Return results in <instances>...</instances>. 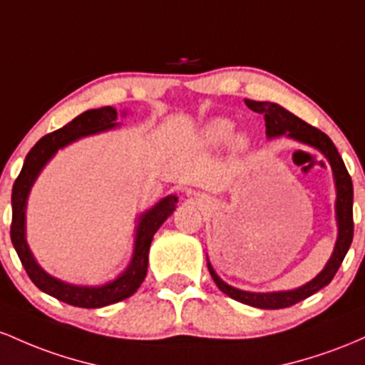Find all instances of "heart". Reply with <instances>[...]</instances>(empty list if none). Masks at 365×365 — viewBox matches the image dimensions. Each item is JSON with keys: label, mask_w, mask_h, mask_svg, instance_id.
Wrapping results in <instances>:
<instances>
[{"label": "heart", "mask_w": 365, "mask_h": 365, "mask_svg": "<svg viewBox=\"0 0 365 365\" xmlns=\"http://www.w3.org/2000/svg\"><path fill=\"white\" fill-rule=\"evenodd\" d=\"M232 130H235V124H232L229 118L217 117L205 125L202 139L207 146H214V148H217V146L224 145V143H227L229 139H231ZM235 143L236 146H240V148L241 146H245V139L241 136H237L235 139Z\"/></svg>", "instance_id": "b5f03b06"}]
</instances>
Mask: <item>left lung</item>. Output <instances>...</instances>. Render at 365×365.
Returning a JSON list of instances; mask_svg holds the SVG:
<instances>
[{
  "label": "left lung",
  "instance_id": "8db88e82",
  "mask_svg": "<svg viewBox=\"0 0 365 365\" xmlns=\"http://www.w3.org/2000/svg\"><path fill=\"white\" fill-rule=\"evenodd\" d=\"M245 103L250 110L257 113H264L265 118V133L267 138H279L286 136L292 138L294 141H300L304 145L312 146V148L319 150L322 155L329 160L331 169H333L334 186H336V222H338V240L334 245V252L331 259L327 260L326 267L322 269L312 281L307 284L300 286L297 289H289V292H274V293H252L243 292L229 286L217 276L214 267L210 262H207L208 271H210L212 279L215 281L217 288L232 300L241 302L257 309H286L292 307L298 302L305 300L310 294L317 293L319 289L324 288L333 281L334 274L338 272L339 265H341L343 259H345L348 248H350L351 240H354V186H351V178L348 174L343 158L339 157L336 146L333 145L329 138L326 136L322 130H319L314 125L307 124V122L293 115L281 105L271 103V101H253L245 100Z\"/></svg>",
  "mask_w": 365,
  "mask_h": 365
}]
</instances>
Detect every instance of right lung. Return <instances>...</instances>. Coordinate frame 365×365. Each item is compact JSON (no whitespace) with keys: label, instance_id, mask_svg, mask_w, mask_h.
<instances>
[{"label":"right lung","instance_id":"1","mask_svg":"<svg viewBox=\"0 0 365 365\" xmlns=\"http://www.w3.org/2000/svg\"><path fill=\"white\" fill-rule=\"evenodd\" d=\"M115 120L117 110L112 108V106L88 110V112L81 113L79 117L73 118L72 122H68L61 129L41 138L27 153L22 170H20L19 178L15 179L14 190H11L10 236L27 276L31 277V281L38 286L41 292L51 294L56 300L65 302V304L83 307V309H100V307L117 304V302L125 300L130 294L138 292L141 282L145 281L146 271H148V252L153 235L165 222L167 217L172 215V212L175 210V203H178V196H165L153 208L139 215L130 264L120 276H117L115 279L106 282V284H68V282L56 279V277L50 276V274L41 269V265L36 262L34 255L29 250L26 240V208L27 196L31 193L32 184L38 179L43 167L55 157V153L60 148L71 145L77 139L89 136V134H98L117 128L118 124Z\"/></svg>","mask_w":365,"mask_h":365}]
</instances>
